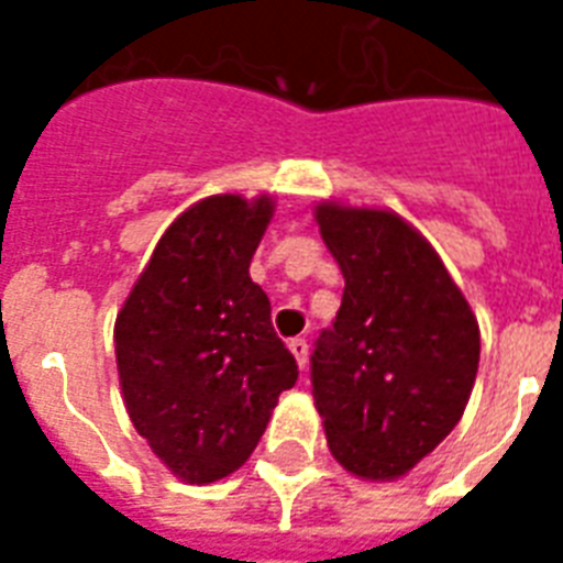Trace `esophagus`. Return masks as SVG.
I'll return each mask as SVG.
<instances>
[{
	"instance_id": "obj_1",
	"label": "esophagus",
	"mask_w": 563,
	"mask_h": 563,
	"mask_svg": "<svg viewBox=\"0 0 563 563\" xmlns=\"http://www.w3.org/2000/svg\"><path fill=\"white\" fill-rule=\"evenodd\" d=\"M289 351H291V356L298 360L300 368H307V360H309V344H307V339H291V342H289Z\"/></svg>"
}]
</instances>
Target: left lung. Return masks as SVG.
<instances>
[{
    "mask_svg": "<svg viewBox=\"0 0 563 563\" xmlns=\"http://www.w3.org/2000/svg\"><path fill=\"white\" fill-rule=\"evenodd\" d=\"M344 274L342 307L312 353V397L344 471L391 482L462 420L479 324L441 256L397 212L316 207Z\"/></svg>",
    "mask_w": 563,
    "mask_h": 563,
    "instance_id": "1",
    "label": "left lung"
}]
</instances>
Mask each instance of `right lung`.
Returning <instances> with one entry per match:
<instances>
[{
    "label": "right lung",
    "mask_w": 563,
    "mask_h": 563,
    "mask_svg": "<svg viewBox=\"0 0 563 563\" xmlns=\"http://www.w3.org/2000/svg\"><path fill=\"white\" fill-rule=\"evenodd\" d=\"M274 216L272 195H210L180 212L117 316V368L128 418L189 485L228 476L254 453L295 356L251 280Z\"/></svg>",
    "instance_id": "add662e5"
}]
</instances>
